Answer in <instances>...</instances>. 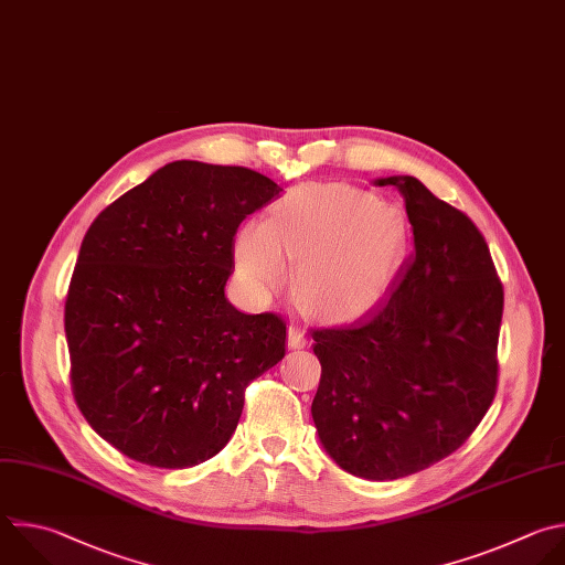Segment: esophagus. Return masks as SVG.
I'll use <instances>...</instances> for the list:
<instances>
[{"mask_svg":"<svg viewBox=\"0 0 565 565\" xmlns=\"http://www.w3.org/2000/svg\"><path fill=\"white\" fill-rule=\"evenodd\" d=\"M288 345H290V348H306V345H308L306 328L292 323V326L288 328Z\"/></svg>","mask_w":565,"mask_h":565,"instance_id":"obj_1","label":"esophagus"}]
</instances>
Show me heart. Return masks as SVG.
Wrapping results in <instances>:
<instances>
[{
  "label": "heart",
  "mask_w": 565,
  "mask_h": 565,
  "mask_svg": "<svg viewBox=\"0 0 565 565\" xmlns=\"http://www.w3.org/2000/svg\"><path fill=\"white\" fill-rule=\"evenodd\" d=\"M408 242L399 209L352 185H301L281 198L266 224L242 228L235 257L255 288L286 279L299 259L297 286L315 312L348 319L365 312L388 288Z\"/></svg>",
  "instance_id": "obj_1"
}]
</instances>
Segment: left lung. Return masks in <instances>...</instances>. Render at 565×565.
<instances>
[{"label": "left lung", "mask_w": 565, "mask_h": 565, "mask_svg": "<svg viewBox=\"0 0 565 565\" xmlns=\"http://www.w3.org/2000/svg\"><path fill=\"white\" fill-rule=\"evenodd\" d=\"M397 185L415 248L388 295L352 323L312 328V419L350 475L391 481L452 455L499 382L503 284L475 222L408 174Z\"/></svg>", "instance_id": "1"}]
</instances>
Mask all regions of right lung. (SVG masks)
Masks as SVG:
<instances>
[{
  "instance_id": "right-lung-1",
  "label": "right lung",
  "mask_w": 565,
  "mask_h": 565,
  "mask_svg": "<svg viewBox=\"0 0 565 565\" xmlns=\"http://www.w3.org/2000/svg\"><path fill=\"white\" fill-rule=\"evenodd\" d=\"M281 191L244 166L181 159L86 231L64 306L71 386L121 455L168 470L215 457L250 382L284 359V317L224 295L239 224Z\"/></svg>"
}]
</instances>
